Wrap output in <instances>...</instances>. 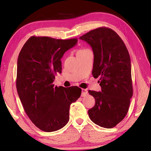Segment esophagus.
Returning <instances> with one entry per match:
<instances>
[{
	"label": "esophagus",
	"mask_w": 151,
	"mask_h": 151,
	"mask_svg": "<svg viewBox=\"0 0 151 151\" xmlns=\"http://www.w3.org/2000/svg\"><path fill=\"white\" fill-rule=\"evenodd\" d=\"M88 95V91L86 89H82V97H86Z\"/></svg>",
	"instance_id": "esophagus-1"
}]
</instances>
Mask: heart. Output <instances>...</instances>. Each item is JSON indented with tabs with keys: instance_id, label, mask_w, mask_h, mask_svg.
I'll return each instance as SVG.
<instances>
[{
	"instance_id": "obj_1",
	"label": "heart",
	"mask_w": 151,
	"mask_h": 151,
	"mask_svg": "<svg viewBox=\"0 0 151 151\" xmlns=\"http://www.w3.org/2000/svg\"><path fill=\"white\" fill-rule=\"evenodd\" d=\"M88 50H89L88 49H80V50H78L77 51V54H78V53H84V52H87V51H88Z\"/></svg>"
}]
</instances>
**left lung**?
<instances>
[{
    "instance_id": "left-lung-1",
    "label": "left lung",
    "mask_w": 151,
    "mask_h": 151,
    "mask_svg": "<svg viewBox=\"0 0 151 151\" xmlns=\"http://www.w3.org/2000/svg\"><path fill=\"white\" fill-rule=\"evenodd\" d=\"M91 45L94 54V78H100L101 92L89 90L95 99L88 110L96 124L111 129L126 116L133 95L129 51L119 36L111 28L100 27L80 37Z\"/></svg>"
}]
</instances>
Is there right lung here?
Here are the masks:
<instances>
[{"label":"right lung","instance_id":"right-lung-1","mask_svg":"<svg viewBox=\"0 0 151 151\" xmlns=\"http://www.w3.org/2000/svg\"><path fill=\"white\" fill-rule=\"evenodd\" d=\"M77 41V38L32 36L19 54L16 79L19 97L30 119L45 132L56 131L68 123L70 105L81 95L82 89L77 86L52 84L55 75L62 73L63 54Z\"/></svg>","mask_w":151,"mask_h":151}]
</instances>
